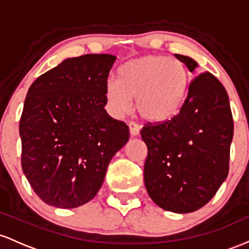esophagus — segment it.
I'll use <instances>...</instances> for the list:
<instances>
[{
  "label": "esophagus",
  "instance_id": "obj_1",
  "mask_svg": "<svg viewBox=\"0 0 249 249\" xmlns=\"http://www.w3.org/2000/svg\"><path fill=\"white\" fill-rule=\"evenodd\" d=\"M128 127H129V132L132 134V136H138L140 134V125L136 124V122H129L128 124Z\"/></svg>",
  "mask_w": 249,
  "mask_h": 249
}]
</instances>
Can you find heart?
<instances>
[{
  "label": "heart",
  "instance_id": "b5f03b06",
  "mask_svg": "<svg viewBox=\"0 0 249 249\" xmlns=\"http://www.w3.org/2000/svg\"><path fill=\"white\" fill-rule=\"evenodd\" d=\"M189 87V74L178 58L146 55L128 61L120 67L117 81L106 82L105 95L108 107L115 116L133 108L144 120L163 122L173 119L182 108Z\"/></svg>",
  "mask_w": 249,
  "mask_h": 249
}]
</instances>
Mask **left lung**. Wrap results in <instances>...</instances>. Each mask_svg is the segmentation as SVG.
Returning <instances> with one entry per match:
<instances>
[{"label":"left lung","instance_id":"8db88e82","mask_svg":"<svg viewBox=\"0 0 249 249\" xmlns=\"http://www.w3.org/2000/svg\"><path fill=\"white\" fill-rule=\"evenodd\" d=\"M193 71L197 63L175 54ZM233 116L227 91L209 71L191 81L178 114L141 129L147 144L144 185L159 207L191 213L211 201L230 170Z\"/></svg>","mask_w":249,"mask_h":249}]
</instances>
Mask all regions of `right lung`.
Masks as SVG:
<instances>
[{
  "label": "right lung",
  "mask_w": 249,
  "mask_h": 249,
  "mask_svg": "<svg viewBox=\"0 0 249 249\" xmlns=\"http://www.w3.org/2000/svg\"><path fill=\"white\" fill-rule=\"evenodd\" d=\"M116 57L67 58L34 81L19 119L21 164L42 201L76 208L101 188L129 128L107 114L106 82Z\"/></svg>",
  "instance_id": "add662e5"
}]
</instances>
